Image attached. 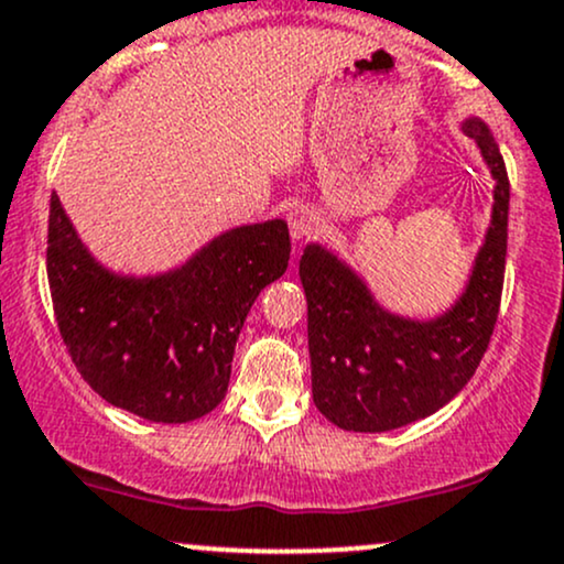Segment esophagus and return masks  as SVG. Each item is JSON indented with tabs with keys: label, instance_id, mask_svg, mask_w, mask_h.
<instances>
[{
	"label": "esophagus",
	"instance_id": "esophagus-1",
	"mask_svg": "<svg viewBox=\"0 0 564 564\" xmlns=\"http://www.w3.org/2000/svg\"><path fill=\"white\" fill-rule=\"evenodd\" d=\"M318 215H315L313 209H294L289 215V232H291V238H294V241H304V238H310L313 236L315 230H318Z\"/></svg>",
	"mask_w": 564,
	"mask_h": 564
}]
</instances>
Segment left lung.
I'll return each instance as SVG.
<instances>
[{
	"label": "left lung",
	"instance_id": "8db88e82",
	"mask_svg": "<svg viewBox=\"0 0 564 564\" xmlns=\"http://www.w3.org/2000/svg\"><path fill=\"white\" fill-rule=\"evenodd\" d=\"M494 177V209L462 294L432 318L392 313L366 278L318 241L304 246L313 400L347 432H390L451 403L480 366L494 334L507 264L509 177L480 116L462 121Z\"/></svg>",
	"mask_w": 564,
	"mask_h": 564
}]
</instances>
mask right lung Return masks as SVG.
Here are the masks:
<instances>
[{"mask_svg": "<svg viewBox=\"0 0 564 564\" xmlns=\"http://www.w3.org/2000/svg\"><path fill=\"white\" fill-rule=\"evenodd\" d=\"M286 219L238 225L177 268L127 275L106 268L50 198L47 278L70 360L102 400L161 424L223 403L246 315L289 268Z\"/></svg>", "mask_w": 564, "mask_h": 564, "instance_id": "right-lung-1", "label": "right lung"}]
</instances>
